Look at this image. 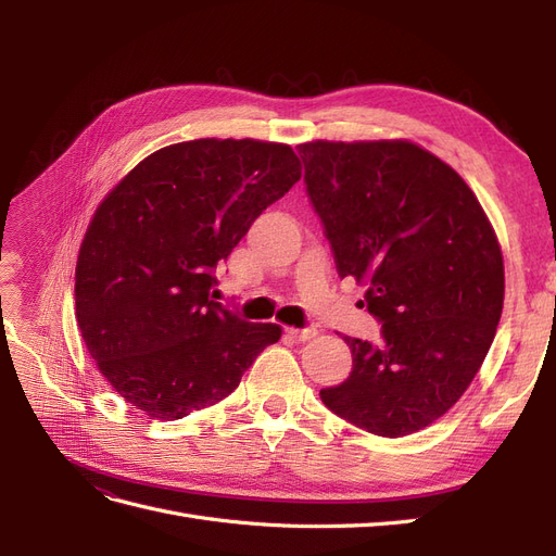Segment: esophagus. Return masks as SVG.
<instances>
[{"instance_id": "34e87169", "label": "esophagus", "mask_w": 556, "mask_h": 556, "mask_svg": "<svg viewBox=\"0 0 556 556\" xmlns=\"http://www.w3.org/2000/svg\"><path fill=\"white\" fill-rule=\"evenodd\" d=\"M285 331H288V336H292L294 341H311V339H315V336H317V329H313V327H308V329L288 327Z\"/></svg>"}]
</instances>
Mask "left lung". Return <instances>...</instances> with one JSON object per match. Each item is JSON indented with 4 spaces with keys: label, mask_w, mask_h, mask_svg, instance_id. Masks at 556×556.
<instances>
[{
    "label": "left lung",
    "mask_w": 556,
    "mask_h": 556,
    "mask_svg": "<svg viewBox=\"0 0 556 556\" xmlns=\"http://www.w3.org/2000/svg\"><path fill=\"white\" fill-rule=\"evenodd\" d=\"M299 155L339 276L364 285L382 323L380 345L345 336L352 374L319 396L368 433H415L490 352L506 294L496 231L466 180L408 139H317Z\"/></svg>",
    "instance_id": "left-lung-1"
}]
</instances>
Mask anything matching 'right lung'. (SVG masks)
<instances>
[{
  "mask_svg": "<svg viewBox=\"0 0 556 556\" xmlns=\"http://www.w3.org/2000/svg\"><path fill=\"white\" fill-rule=\"evenodd\" d=\"M301 178L288 143L194 139L155 150L97 206L76 262V323L113 390L180 419L237 390L280 325L213 301V268Z\"/></svg>",
  "mask_w": 556,
  "mask_h": 556,
  "instance_id": "obj_1",
  "label": "right lung"
}]
</instances>
